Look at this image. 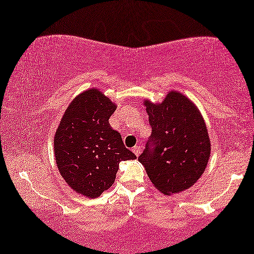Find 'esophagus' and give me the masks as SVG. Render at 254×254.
<instances>
[{"instance_id":"34e87169","label":"esophagus","mask_w":254,"mask_h":254,"mask_svg":"<svg viewBox=\"0 0 254 254\" xmlns=\"http://www.w3.org/2000/svg\"><path fill=\"white\" fill-rule=\"evenodd\" d=\"M132 152H134V154L136 156H139V154H140V146H138V145H136V146L132 147Z\"/></svg>"}]
</instances>
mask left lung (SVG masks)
Segmentation results:
<instances>
[{
  "label": "left lung",
  "mask_w": 254,
  "mask_h": 254,
  "mask_svg": "<svg viewBox=\"0 0 254 254\" xmlns=\"http://www.w3.org/2000/svg\"><path fill=\"white\" fill-rule=\"evenodd\" d=\"M152 134L138 157L149 180L170 196L192 187L209 161L211 144L197 106L178 91H170L161 103L145 99Z\"/></svg>",
  "instance_id": "left-lung-1"
}]
</instances>
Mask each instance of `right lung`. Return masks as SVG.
Returning <instances> with one entry per match:
<instances>
[{
    "instance_id": "right-lung-1",
    "label": "right lung",
    "mask_w": 254,
    "mask_h": 254,
    "mask_svg": "<svg viewBox=\"0 0 254 254\" xmlns=\"http://www.w3.org/2000/svg\"><path fill=\"white\" fill-rule=\"evenodd\" d=\"M117 105L99 89L76 95L65 110L54 137L58 171L78 194L97 198L114 185L122 161L135 160L122 135L112 129Z\"/></svg>"
}]
</instances>
